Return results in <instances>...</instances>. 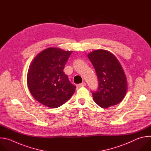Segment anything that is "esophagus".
<instances>
[{
  "label": "esophagus",
  "instance_id": "esophagus-1",
  "mask_svg": "<svg viewBox=\"0 0 151 151\" xmlns=\"http://www.w3.org/2000/svg\"><path fill=\"white\" fill-rule=\"evenodd\" d=\"M86 86V83H85V82H83V83H81L78 84L77 85V86L78 87H83V86Z\"/></svg>",
  "mask_w": 151,
  "mask_h": 151
}]
</instances>
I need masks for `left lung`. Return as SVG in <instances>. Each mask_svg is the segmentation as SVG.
Listing matches in <instances>:
<instances>
[{"label":"left lung","instance_id":"1","mask_svg":"<svg viewBox=\"0 0 151 151\" xmlns=\"http://www.w3.org/2000/svg\"><path fill=\"white\" fill-rule=\"evenodd\" d=\"M98 78V88L92 91L95 102L107 108L121 102L126 96L127 82L117 58L111 52L99 49L88 54Z\"/></svg>","mask_w":151,"mask_h":151}]
</instances>
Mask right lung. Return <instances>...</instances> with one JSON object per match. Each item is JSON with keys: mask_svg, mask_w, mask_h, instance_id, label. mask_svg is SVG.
Instances as JSON below:
<instances>
[{"mask_svg": "<svg viewBox=\"0 0 151 151\" xmlns=\"http://www.w3.org/2000/svg\"><path fill=\"white\" fill-rule=\"evenodd\" d=\"M73 51L47 48L33 60L27 74V85L33 96L43 105L55 108L67 102L75 92L63 72Z\"/></svg>", "mask_w": 151, "mask_h": 151, "instance_id": "add662e5", "label": "right lung"}]
</instances>
